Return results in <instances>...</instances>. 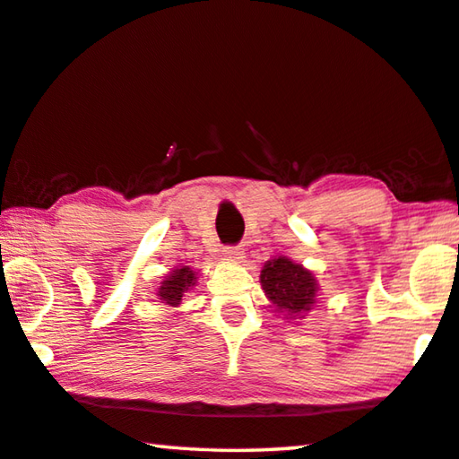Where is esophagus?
<instances>
[{"instance_id": "34e87169", "label": "esophagus", "mask_w": 459, "mask_h": 459, "mask_svg": "<svg viewBox=\"0 0 459 459\" xmlns=\"http://www.w3.org/2000/svg\"><path fill=\"white\" fill-rule=\"evenodd\" d=\"M224 259L232 261V264H243L245 251L241 247H227V249H224Z\"/></svg>"}]
</instances>
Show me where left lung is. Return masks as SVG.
<instances>
[{
  "label": "left lung",
  "mask_w": 459,
  "mask_h": 459,
  "mask_svg": "<svg viewBox=\"0 0 459 459\" xmlns=\"http://www.w3.org/2000/svg\"><path fill=\"white\" fill-rule=\"evenodd\" d=\"M259 283L269 300V308H273L275 316H281L288 323L307 318L316 307L321 292L318 280L310 269L283 255L265 261Z\"/></svg>",
  "instance_id": "left-lung-1"
}]
</instances>
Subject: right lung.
Instances as JSON below:
<instances>
[{"instance_id":"add662e5","label":"right lung","mask_w":459,"mask_h":459,"mask_svg":"<svg viewBox=\"0 0 459 459\" xmlns=\"http://www.w3.org/2000/svg\"><path fill=\"white\" fill-rule=\"evenodd\" d=\"M198 275L200 272H195L190 265H178L159 281L157 298L161 302L169 304V307H178L184 294L194 290V286H198Z\"/></svg>"}]
</instances>
